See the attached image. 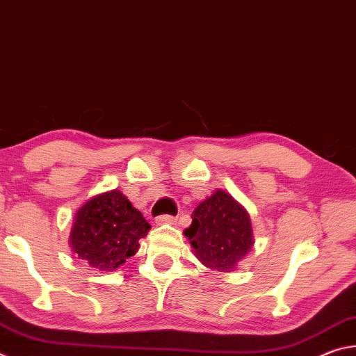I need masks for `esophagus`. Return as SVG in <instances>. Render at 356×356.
Segmentation results:
<instances>
[{"label": "esophagus", "instance_id": "34e87169", "mask_svg": "<svg viewBox=\"0 0 356 356\" xmlns=\"http://www.w3.org/2000/svg\"><path fill=\"white\" fill-rule=\"evenodd\" d=\"M176 220H177L176 216H172V215H160L155 218L156 225H174Z\"/></svg>", "mask_w": 356, "mask_h": 356}]
</instances>
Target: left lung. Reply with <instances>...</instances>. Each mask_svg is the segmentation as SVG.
<instances>
[{
    "mask_svg": "<svg viewBox=\"0 0 356 356\" xmlns=\"http://www.w3.org/2000/svg\"><path fill=\"white\" fill-rule=\"evenodd\" d=\"M191 218L184 234L195 256L209 268L234 272L254 245L248 212L226 191L216 190L204 200Z\"/></svg>",
    "mask_w": 356,
    "mask_h": 356,
    "instance_id": "obj_1",
    "label": "left lung"
}]
</instances>
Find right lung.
Wrapping results in <instances>:
<instances>
[{
	"instance_id": "obj_1",
	"label": "right lung",
	"mask_w": 356,
	"mask_h": 356,
	"mask_svg": "<svg viewBox=\"0 0 356 356\" xmlns=\"http://www.w3.org/2000/svg\"><path fill=\"white\" fill-rule=\"evenodd\" d=\"M150 229L140 210L119 190L102 193L84 202L75 213L69 243L91 267L111 272L140 248L138 240Z\"/></svg>"
}]
</instances>
